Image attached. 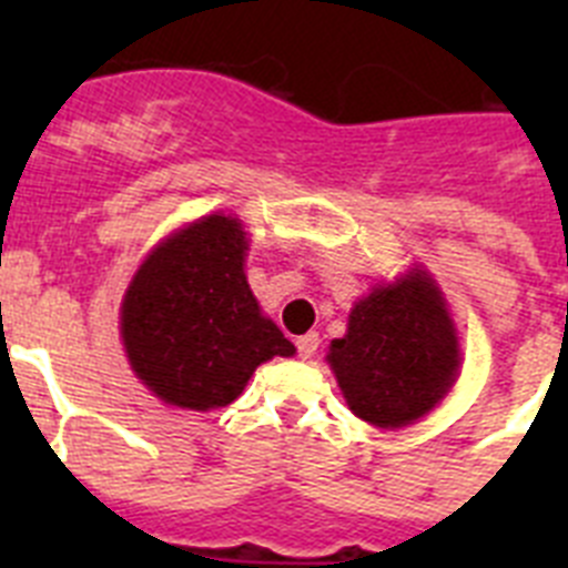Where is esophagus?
Instances as JSON below:
<instances>
[{
    "label": "esophagus",
    "mask_w": 568,
    "mask_h": 568,
    "mask_svg": "<svg viewBox=\"0 0 568 568\" xmlns=\"http://www.w3.org/2000/svg\"><path fill=\"white\" fill-rule=\"evenodd\" d=\"M318 344H321V338L315 333H307V335H301L298 341H295V346H298V355L304 361L307 358H313L315 355V349H318Z\"/></svg>",
    "instance_id": "obj_1"
}]
</instances>
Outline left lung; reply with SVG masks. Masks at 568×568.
<instances>
[{"label": "left lung", "mask_w": 568, "mask_h": 568, "mask_svg": "<svg viewBox=\"0 0 568 568\" xmlns=\"http://www.w3.org/2000/svg\"><path fill=\"white\" fill-rule=\"evenodd\" d=\"M327 361L366 424L398 429L435 409L458 378L460 346L433 275L415 267L364 295Z\"/></svg>", "instance_id": "obj_1"}]
</instances>
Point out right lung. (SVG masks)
I'll return each mask as SVG.
<instances>
[{"instance_id": "add662e5", "label": "right lung", "mask_w": 568, "mask_h": 568, "mask_svg": "<svg viewBox=\"0 0 568 568\" xmlns=\"http://www.w3.org/2000/svg\"><path fill=\"white\" fill-rule=\"evenodd\" d=\"M244 255L239 219L213 213L175 230L135 270L122 301L124 353L164 404L193 413L227 406L255 366L295 353L261 315Z\"/></svg>"}]
</instances>
